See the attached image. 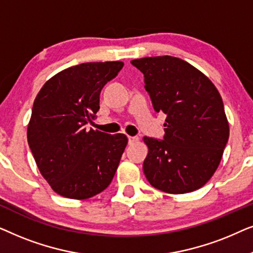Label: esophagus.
Segmentation results:
<instances>
[{
	"instance_id": "esophagus-1",
	"label": "esophagus",
	"mask_w": 253,
	"mask_h": 253,
	"mask_svg": "<svg viewBox=\"0 0 253 253\" xmlns=\"http://www.w3.org/2000/svg\"><path fill=\"white\" fill-rule=\"evenodd\" d=\"M127 140H129V144L130 145H132L134 143H137L138 137H131V136H129V137H127Z\"/></svg>"
}]
</instances>
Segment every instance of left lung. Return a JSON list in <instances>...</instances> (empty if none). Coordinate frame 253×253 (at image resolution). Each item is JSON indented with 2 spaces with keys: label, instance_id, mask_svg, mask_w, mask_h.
I'll return each mask as SVG.
<instances>
[{
  "label": "left lung",
  "instance_id": "1",
  "mask_svg": "<svg viewBox=\"0 0 253 253\" xmlns=\"http://www.w3.org/2000/svg\"><path fill=\"white\" fill-rule=\"evenodd\" d=\"M131 64L144 74L155 112L167 115L162 139L144 137L147 181L175 195L202 188L215 172L229 138L219 91L181 58L165 55L138 58Z\"/></svg>",
  "mask_w": 253,
  "mask_h": 253
}]
</instances>
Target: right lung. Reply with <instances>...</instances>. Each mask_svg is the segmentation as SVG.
Masks as SVG:
<instances>
[{
    "mask_svg": "<svg viewBox=\"0 0 253 253\" xmlns=\"http://www.w3.org/2000/svg\"><path fill=\"white\" fill-rule=\"evenodd\" d=\"M124 63L89 62L58 72L34 100L27 141L51 189L87 199L110 184L127 144L126 134L87 130L100 109V93Z\"/></svg>",
    "mask_w": 253,
    "mask_h": 253,
    "instance_id": "obj_1",
    "label": "right lung"
}]
</instances>
